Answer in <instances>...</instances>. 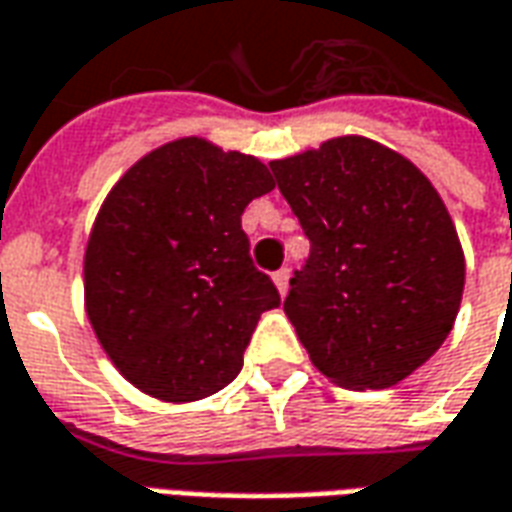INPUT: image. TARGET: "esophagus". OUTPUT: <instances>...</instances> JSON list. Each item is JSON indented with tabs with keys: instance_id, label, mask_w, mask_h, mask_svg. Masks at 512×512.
<instances>
[{
	"instance_id": "34e87169",
	"label": "esophagus",
	"mask_w": 512,
	"mask_h": 512,
	"mask_svg": "<svg viewBox=\"0 0 512 512\" xmlns=\"http://www.w3.org/2000/svg\"><path fill=\"white\" fill-rule=\"evenodd\" d=\"M272 281H275V286H278V292L281 294L289 292V267H281V270L272 275Z\"/></svg>"
}]
</instances>
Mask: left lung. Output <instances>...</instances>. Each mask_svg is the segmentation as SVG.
Here are the masks:
<instances>
[{
    "label": "left lung",
    "instance_id": "1",
    "mask_svg": "<svg viewBox=\"0 0 512 512\" xmlns=\"http://www.w3.org/2000/svg\"><path fill=\"white\" fill-rule=\"evenodd\" d=\"M311 256L283 311L311 363L349 390H382L445 343L464 251L445 201L414 163L363 136L270 163Z\"/></svg>",
    "mask_w": 512,
    "mask_h": 512
}]
</instances>
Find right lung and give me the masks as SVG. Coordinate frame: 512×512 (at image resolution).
I'll use <instances>...</instances> for the list:
<instances>
[{
    "label": "right lung",
    "instance_id": "1",
    "mask_svg": "<svg viewBox=\"0 0 512 512\" xmlns=\"http://www.w3.org/2000/svg\"><path fill=\"white\" fill-rule=\"evenodd\" d=\"M275 188L261 160L179 138L111 188L84 256L87 316L141 393L185 404L242 371L261 313L278 308L253 267L242 212Z\"/></svg>",
    "mask_w": 512,
    "mask_h": 512
}]
</instances>
